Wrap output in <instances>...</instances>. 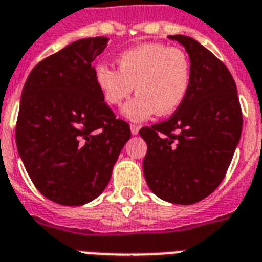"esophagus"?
Listing matches in <instances>:
<instances>
[{
	"label": "esophagus",
	"mask_w": 262,
	"mask_h": 262,
	"mask_svg": "<svg viewBox=\"0 0 262 262\" xmlns=\"http://www.w3.org/2000/svg\"><path fill=\"white\" fill-rule=\"evenodd\" d=\"M139 130H140V127L137 125H130V132L133 136H136L137 133H139Z\"/></svg>",
	"instance_id": "1"
}]
</instances>
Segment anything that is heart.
I'll return each mask as SVG.
<instances>
[{
	"mask_svg": "<svg viewBox=\"0 0 262 262\" xmlns=\"http://www.w3.org/2000/svg\"><path fill=\"white\" fill-rule=\"evenodd\" d=\"M116 63L118 70L95 66L94 80L109 106H119L136 88V97L122 109L129 120H146L156 112L161 116L174 114L185 101L192 70L181 49L143 43L120 53Z\"/></svg>",
	"mask_w": 262,
	"mask_h": 262,
	"instance_id": "heart-1",
	"label": "heart"
}]
</instances>
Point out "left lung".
Listing matches in <instances>:
<instances>
[{"instance_id": "left-lung-1", "label": "left lung", "mask_w": 262, "mask_h": 262, "mask_svg": "<svg viewBox=\"0 0 262 262\" xmlns=\"http://www.w3.org/2000/svg\"><path fill=\"white\" fill-rule=\"evenodd\" d=\"M168 37L187 50L191 86L170 119L139 132L147 143L143 171L151 192L163 201L192 205L223 181L240 142L243 115L227 67L192 37Z\"/></svg>"}]
</instances>
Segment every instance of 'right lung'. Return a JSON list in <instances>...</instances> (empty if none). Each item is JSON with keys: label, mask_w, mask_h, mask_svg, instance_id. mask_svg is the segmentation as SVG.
Instances as JSON below:
<instances>
[{"label": "right lung", "mask_w": 262, "mask_h": 262, "mask_svg": "<svg viewBox=\"0 0 262 262\" xmlns=\"http://www.w3.org/2000/svg\"><path fill=\"white\" fill-rule=\"evenodd\" d=\"M108 37L75 40L42 60L26 80L16 147L32 182L50 201L78 206L108 185L130 127L116 119L94 80Z\"/></svg>", "instance_id": "1"}]
</instances>
